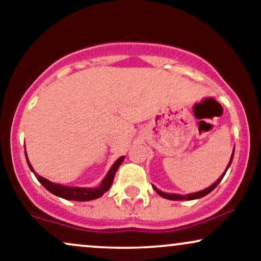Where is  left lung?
<instances>
[{
    "instance_id": "8db88e82",
    "label": "left lung",
    "mask_w": 261,
    "mask_h": 261,
    "mask_svg": "<svg viewBox=\"0 0 261 261\" xmlns=\"http://www.w3.org/2000/svg\"><path fill=\"white\" fill-rule=\"evenodd\" d=\"M233 155H234V148H233L232 155H230V160H229V162H228V166H227L226 170H224V172L222 173V175H221L220 178H218L217 180L214 182V184H212V185H210L208 188L203 189V190H200V191H197V193H193V194H187V195H179V194H169V193H163V191H162V190H158V189L155 188L154 185H152V187H153V189H154V190H155V193H157L158 195H161L162 197H164V199H168V200H174V201H180V200H181V201H182V200H196V199H200V197H203V196H206V195H207V194L211 193V191L214 190V189L216 188L218 184H220V181L222 180V179H223V176H224V174H226L227 169L229 168L230 163H232V161H233Z\"/></svg>"
}]
</instances>
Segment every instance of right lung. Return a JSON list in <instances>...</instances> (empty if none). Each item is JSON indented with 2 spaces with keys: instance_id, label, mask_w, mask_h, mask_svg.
<instances>
[{
  "instance_id": "obj_1",
  "label": "right lung",
  "mask_w": 261,
  "mask_h": 261,
  "mask_svg": "<svg viewBox=\"0 0 261 261\" xmlns=\"http://www.w3.org/2000/svg\"><path fill=\"white\" fill-rule=\"evenodd\" d=\"M24 152H25V148H24ZM25 158H27V163H28L29 168H31L32 172L34 173V175L37 176L38 180L41 182V185H43L47 191H50V193L54 194V195L62 197V199L73 200V201H91V200L98 199V197H100L104 193H107V191L110 189V187H112L116 170H118L119 167H120L122 161L125 160L124 155H121L120 158H118V160L115 161V163L112 166V168L109 169V172H108L106 178L101 180L100 185H98L97 188H79V187H66V185L56 184V182H53L47 180V179L43 178V176L37 174L35 170L33 169L31 162L28 160V155H27V152H25Z\"/></svg>"
}]
</instances>
